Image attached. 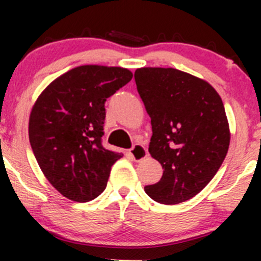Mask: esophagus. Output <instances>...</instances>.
I'll list each match as a JSON object with an SVG mask.
<instances>
[{"label": "esophagus", "instance_id": "esophagus-1", "mask_svg": "<svg viewBox=\"0 0 261 261\" xmlns=\"http://www.w3.org/2000/svg\"><path fill=\"white\" fill-rule=\"evenodd\" d=\"M128 152H130L131 158H133L135 162H140V160L145 159L147 156V150L143 144H135V145L131 147Z\"/></svg>", "mask_w": 261, "mask_h": 261}]
</instances>
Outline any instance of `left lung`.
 I'll use <instances>...</instances> for the list:
<instances>
[{"mask_svg": "<svg viewBox=\"0 0 261 261\" xmlns=\"http://www.w3.org/2000/svg\"><path fill=\"white\" fill-rule=\"evenodd\" d=\"M138 92L151 118L149 152L162 164V178L147 196L177 204L198 194L222 165L230 130L222 99L207 82L173 68H140Z\"/></svg>", "mask_w": 261, "mask_h": 261, "instance_id": "1", "label": "left lung"}]
</instances>
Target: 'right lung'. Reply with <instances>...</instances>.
<instances>
[{"mask_svg": "<svg viewBox=\"0 0 261 261\" xmlns=\"http://www.w3.org/2000/svg\"><path fill=\"white\" fill-rule=\"evenodd\" d=\"M131 78L125 68L82 65L51 82L34 105L31 149L46 179L67 198L88 202L106 188L122 154L102 145L105 103Z\"/></svg>", "mask_w": 261, "mask_h": 261, "instance_id": "1", "label": "right lung"}]
</instances>
